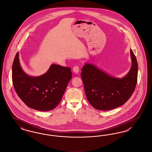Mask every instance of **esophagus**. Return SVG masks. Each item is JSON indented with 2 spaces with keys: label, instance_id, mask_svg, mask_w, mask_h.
Masks as SVG:
<instances>
[{
  "label": "esophagus",
  "instance_id": "obj_1",
  "mask_svg": "<svg viewBox=\"0 0 152 152\" xmlns=\"http://www.w3.org/2000/svg\"><path fill=\"white\" fill-rule=\"evenodd\" d=\"M79 71H80V68L79 66H75L73 68V71L75 73H78L79 72Z\"/></svg>",
  "mask_w": 152,
  "mask_h": 152
}]
</instances>
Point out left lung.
I'll list each match as a JSON object with an SVG mask.
<instances>
[{
	"mask_svg": "<svg viewBox=\"0 0 152 152\" xmlns=\"http://www.w3.org/2000/svg\"><path fill=\"white\" fill-rule=\"evenodd\" d=\"M132 66L122 78L111 76L95 65L85 63L81 77L87 99L99 110H110L119 107L131 97L135 89L138 73L137 59L130 50Z\"/></svg>",
	"mask_w": 152,
	"mask_h": 152,
	"instance_id": "1",
	"label": "left lung"
}]
</instances>
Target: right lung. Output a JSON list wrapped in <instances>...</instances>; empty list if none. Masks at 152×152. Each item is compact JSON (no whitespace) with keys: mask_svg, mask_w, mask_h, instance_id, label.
Here are the masks:
<instances>
[{"mask_svg":"<svg viewBox=\"0 0 152 152\" xmlns=\"http://www.w3.org/2000/svg\"><path fill=\"white\" fill-rule=\"evenodd\" d=\"M18 52L12 64L13 85L18 97L33 109L46 111L55 109L72 79L71 68L51 64L42 75L34 77L25 72L19 62Z\"/></svg>","mask_w":152,"mask_h":152,"instance_id":"obj_1","label":"right lung"}]
</instances>
